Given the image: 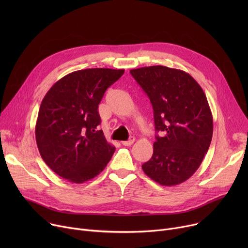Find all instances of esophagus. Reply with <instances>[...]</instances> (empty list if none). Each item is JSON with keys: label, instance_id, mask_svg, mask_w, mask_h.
Here are the masks:
<instances>
[{"label": "esophagus", "instance_id": "34e87169", "mask_svg": "<svg viewBox=\"0 0 248 248\" xmlns=\"http://www.w3.org/2000/svg\"><path fill=\"white\" fill-rule=\"evenodd\" d=\"M135 137H131L128 139V140H124V141H122V144L124 145V146H132L134 142H135Z\"/></svg>", "mask_w": 248, "mask_h": 248}]
</instances>
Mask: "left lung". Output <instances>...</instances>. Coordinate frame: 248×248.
Wrapping results in <instances>:
<instances>
[{
	"instance_id": "obj_1",
	"label": "left lung",
	"mask_w": 248,
	"mask_h": 248,
	"mask_svg": "<svg viewBox=\"0 0 248 248\" xmlns=\"http://www.w3.org/2000/svg\"><path fill=\"white\" fill-rule=\"evenodd\" d=\"M154 109V153L142 171L163 186L188 180L210 147L213 119L206 95L187 72L162 65L132 69Z\"/></svg>"
}]
</instances>
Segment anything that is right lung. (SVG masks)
Returning a JSON list of instances; mask_svg holds the SVG:
<instances>
[{"mask_svg": "<svg viewBox=\"0 0 248 248\" xmlns=\"http://www.w3.org/2000/svg\"><path fill=\"white\" fill-rule=\"evenodd\" d=\"M124 69L90 68L62 77L44 96L35 127L37 147L60 177L81 184L96 177L115 148L98 129V104Z\"/></svg>", "mask_w": 248, "mask_h": 248, "instance_id": "1", "label": "right lung"}]
</instances>
